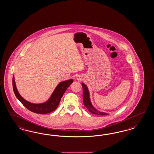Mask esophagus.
<instances>
[{"label": "esophagus", "mask_w": 154, "mask_h": 154, "mask_svg": "<svg viewBox=\"0 0 154 154\" xmlns=\"http://www.w3.org/2000/svg\"><path fill=\"white\" fill-rule=\"evenodd\" d=\"M77 79L78 80H81L82 79L81 78V77H80V76H79V77H77Z\"/></svg>", "instance_id": "esophagus-1"}]
</instances>
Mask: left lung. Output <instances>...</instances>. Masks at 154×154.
I'll list each match as a JSON object with an SVG mask.
<instances>
[{"label":"left lung","instance_id":"8db88e82","mask_svg":"<svg viewBox=\"0 0 154 154\" xmlns=\"http://www.w3.org/2000/svg\"><path fill=\"white\" fill-rule=\"evenodd\" d=\"M82 89H83V102H84V105L88 109V110L89 112H91V113L94 114L100 115V116L108 115V114H107V113L99 112V111L97 110L95 108L93 107V106H92V105L90 102L89 93L88 88L84 83H82Z\"/></svg>","mask_w":154,"mask_h":154}]
</instances>
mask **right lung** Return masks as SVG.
<instances>
[{"instance_id": "1", "label": "right lung", "mask_w": 154, "mask_h": 154, "mask_svg": "<svg viewBox=\"0 0 154 154\" xmlns=\"http://www.w3.org/2000/svg\"><path fill=\"white\" fill-rule=\"evenodd\" d=\"M73 80L70 79L64 82H61L56 87L49 100L47 102L40 104H34L30 103L21 97L16 89L14 76L12 78V86L15 96L23 105V106H25L27 109L33 112L44 114L53 112L58 107L64 93L70 85L73 82Z\"/></svg>"}]
</instances>
